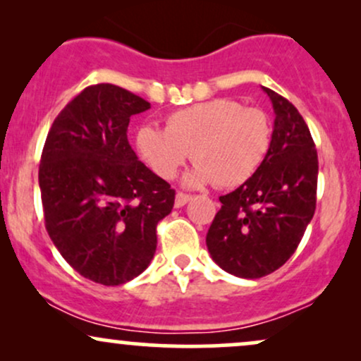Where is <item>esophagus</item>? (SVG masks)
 Returning a JSON list of instances; mask_svg holds the SVG:
<instances>
[{"label":"esophagus","mask_w":361,"mask_h":361,"mask_svg":"<svg viewBox=\"0 0 361 361\" xmlns=\"http://www.w3.org/2000/svg\"><path fill=\"white\" fill-rule=\"evenodd\" d=\"M190 200H192V195H186V193L178 192L176 197H175V207H176V209H180V207H183V205L188 204Z\"/></svg>","instance_id":"34e87169"}]
</instances>
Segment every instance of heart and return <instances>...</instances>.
<instances>
[{
  "label": "heart",
  "mask_w": 361,
  "mask_h": 361,
  "mask_svg": "<svg viewBox=\"0 0 361 361\" xmlns=\"http://www.w3.org/2000/svg\"><path fill=\"white\" fill-rule=\"evenodd\" d=\"M271 146V123L263 110L227 98L195 103L164 118V130L140 127L135 147L161 180H173L193 154L197 161L185 185L215 181L222 188L255 175Z\"/></svg>",
  "instance_id": "heart-1"
}]
</instances>
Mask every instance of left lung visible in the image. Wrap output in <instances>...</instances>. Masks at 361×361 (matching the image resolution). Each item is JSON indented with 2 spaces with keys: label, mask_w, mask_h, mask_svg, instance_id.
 <instances>
[{
  "label": "left lung",
  "mask_w": 361,
  "mask_h": 361,
  "mask_svg": "<svg viewBox=\"0 0 361 361\" xmlns=\"http://www.w3.org/2000/svg\"><path fill=\"white\" fill-rule=\"evenodd\" d=\"M275 110L271 146L250 180L222 195L207 233L210 256L239 279H261L293 255L316 212L317 151L287 98L264 88Z\"/></svg>",
  "instance_id": "8db88e82"
}]
</instances>
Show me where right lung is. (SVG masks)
I'll use <instances>...</instances> for the list:
<instances>
[{
    "instance_id": "add662e5",
    "label": "right lung",
    "mask_w": 361,
    "mask_h": 361,
    "mask_svg": "<svg viewBox=\"0 0 361 361\" xmlns=\"http://www.w3.org/2000/svg\"><path fill=\"white\" fill-rule=\"evenodd\" d=\"M151 103L102 82L54 120L39 166L45 229L62 258L102 285H122L154 258L156 226L175 190L140 163L127 139L130 117Z\"/></svg>"
}]
</instances>
